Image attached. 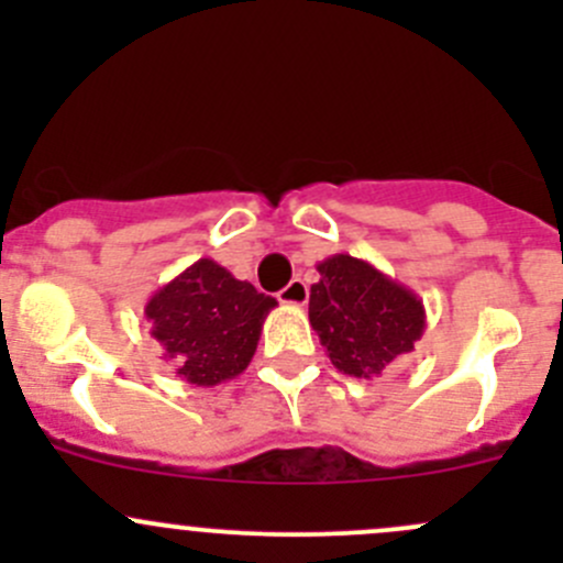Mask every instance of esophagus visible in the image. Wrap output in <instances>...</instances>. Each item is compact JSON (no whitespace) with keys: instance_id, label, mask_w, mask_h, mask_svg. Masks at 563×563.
<instances>
[{"instance_id":"1","label":"esophagus","mask_w":563,"mask_h":563,"mask_svg":"<svg viewBox=\"0 0 563 563\" xmlns=\"http://www.w3.org/2000/svg\"><path fill=\"white\" fill-rule=\"evenodd\" d=\"M277 299H280L283 305H297V308H302V305H308V299H310V288L305 286V280L294 277V280L288 283L280 294H277Z\"/></svg>"}]
</instances>
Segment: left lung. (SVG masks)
Wrapping results in <instances>:
<instances>
[{
  "mask_svg": "<svg viewBox=\"0 0 563 563\" xmlns=\"http://www.w3.org/2000/svg\"><path fill=\"white\" fill-rule=\"evenodd\" d=\"M310 286V327L340 373L354 378L382 376L411 354L428 318L411 288L349 253L323 258Z\"/></svg>",
  "mask_w": 563,
  "mask_h": 563,
  "instance_id": "left-lung-1",
  "label": "left lung"
}]
</instances>
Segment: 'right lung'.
<instances>
[{"label": "right lung", "instance_id": "1", "mask_svg": "<svg viewBox=\"0 0 563 563\" xmlns=\"http://www.w3.org/2000/svg\"><path fill=\"white\" fill-rule=\"evenodd\" d=\"M277 302L236 280L212 258H198L144 305L163 360L196 387H218L247 371L261 327Z\"/></svg>", "mask_w": 563, "mask_h": 563}]
</instances>
